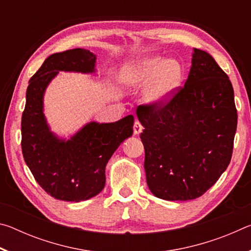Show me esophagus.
Returning a JSON list of instances; mask_svg holds the SVG:
<instances>
[{
	"mask_svg": "<svg viewBox=\"0 0 251 251\" xmlns=\"http://www.w3.org/2000/svg\"><path fill=\"white\" fill-rule=\"evenodd\" d=\"M143 125L141 124V122L139 121H135V123H134V134L135 135H138V134H141L142 131H143Z\"/></svg>",
	"mask_w": 251,
	"mask_h": 251,
	"instance_id": "obj_1",
	"label": "esophagus"
}]
</instances>
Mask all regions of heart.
Returning a JSON list of instances; mask_svg holds the SVG:
<instances>
[{
	"mask_svg": "<svg viewBox=\"0 0 251 251\" xmlns=\"http://www.w3.org/2000/svg\"><path fill=\"white\" fill-rule=\"evenodd\" d=\"M182 69L173 58L160 56L145 58L122 72V82L126 86L137 88L148 84L145 100L151 105H161L171 99L180 83Z\"/></svg>",
	"mask_w": 251,
	"mask_h": 251,
	"instance_id": "b5f03b06",
	"label": "heart"
}]
</instances>
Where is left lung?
I'll use <instances>...</instances> for the list:
<instances>
[{
    "mask_svg": "<svg viewBox=\"0 0 251 251\" xmlns=\"http://www.w3.org/2000/svg\"><path fill=\"white\" fill-rule=\"evenodd\" d=\"M146 181L164 201L201 197L230 163L237 129L233 88L205 50L194 49L185 85L165 105H139Z\"/></svg>",
    "mask_w": 251,
    "mask_h": 251,
    "instance_id": "obj_1",
    "label": "left lung"
}]
</instances>
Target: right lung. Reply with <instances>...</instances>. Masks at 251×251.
I'll use <instances>...</instances> for the list:
<instances>
[{"label": "right lung", "instance_id": "obj_1", "mask_svg": "<svg viewBox=\"0 0 251 251\" xmlns=\"http://www.w3.org/2000/svg\"><path fill=\"white\" fill-rule=\"evenodd\" d=\"M96 56L88 50L55 53L28 82L22 115V152L42 188L65 201H87L105 186V167L118 146L133 135L134 116L115 123L91 122L70 139L50 131L43 109L44 93L58 72L95 73Z\"/></svg>", "mask_w": 251, "mask_h": 251}]
</instances>
